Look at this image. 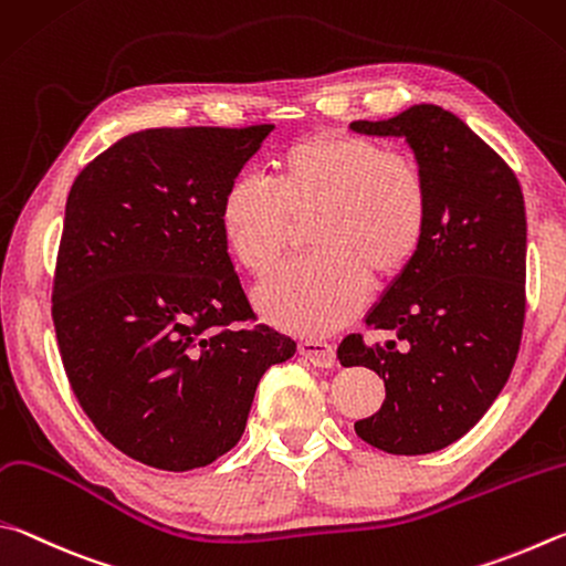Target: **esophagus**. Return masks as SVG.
Listing matches in <instances>:
<instances>
[{
	"mask_svg": "<svg viewBox=\"0 0 566 566\" xmlns=\"http://www.w3.org/2000/svg\"><path fill=\"white\" fill-rule=\"evenodd\" d=\"M298 353L305 360L318 365V368H331L335 363V348L331 343H321V340H301L298 343Z\"/></svg>",
	"mask_w": 566,
	"mask_h": 566,
	"instance_id": "1",
	"label": "esophagus"
}]
</instances>
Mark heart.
Returning a JSON list of instances; mask_svg holds the SVG:
<instances>
[{"label":"heart","mask_w":566,"mask_h":566,"mask_svg":"<svg viewBox=\"0 0 566 566\" xmlns=\"http://www.w3.org/2000/svg\"><path fill=\"white\" fill-rule=\"evenodd\" d=\"M268 186H228L218 226L235 261L265 277L308 221L313 253L255 293L258 311L291 333H325L353 318L370 283L385 289L408 273L430 226L422 166L343 128L285 144L268 164Z\"/></svg>","instance_id":"b5f03b06"}]
</instances>
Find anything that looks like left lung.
<instances>
[{
  "mask_svg": "<svg viewBox=\"0 0 566 566\" xmlns=\"http://www.w3.org/2000/svg\"><path fill=\"white\" fill-rule=\"evenodd\" d=\"M353 132L402 136L430 186L418 258L365 318L388 340L340 343L338 358L385 380L382 408L355 432L390 454H428L460 440L502 392L520 353L527 281V216L517 176L442 106L418 104Z\"/></svg>",
  "mask_w": 566,
  "mask_h": 566,
  "instance_id": "obj_1",
  "label": "left lung"
}]
</instances>
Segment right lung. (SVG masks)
<instances>
[{"instance_id":"right-lung-1","label":"right lung","mask_w":566,"mask_h":566,"mask_svg":"<svg viewBox=\"0 0 566 566\" xmlns=\"http://www.w3.org/2000/svg\"><path fill=\"white\" fill-rule=\"evenodd\" d=\"M273 124L128 134L66 198L52 318L78 405L148 468H206L241 440L295 343L255 323L218 203Z\"/></svg>"}]
</instances>
